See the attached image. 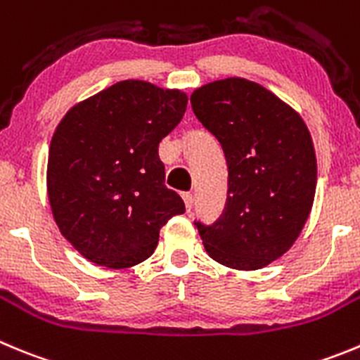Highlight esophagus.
<instances>
[{
	"instance_id": "1",
	"label": "esophagus",
	"mask_w": 360,
	"mask_h": 360,
	"mask_svg": "<svg viewBox=\"0 0 360 360\" xmlns=\"http://www.w3.org/2000/svg\"><path fill=\"white\" fill-rule=\"evenodd\" d=\"M183 200H184V206H186V210L191 211V207H193V195H191L190 191L183 193Z\"/></svg>"
}]
</instances>
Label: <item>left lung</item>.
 <instances>
[{"mask_svg":"<svg viewBox=\"0 0 360 360\" xmlns=\"http://www.w3.org/2000/svg\"><path fill=\"white\" fill-rule=\"evenodd\" d=\"M191 110L226 154L220 218L195 221L211 259L259 270L286 254L311 213L316 154L302 117L264 86L227 78L200 86Z\"/></svg>","mask_w":360,"mask_h":360,"instance_id":"obj_1","label":"left lung"}]
</instances>
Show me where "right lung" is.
<instances>
[{
  "instance_id": "add662e5",
  "label": "right lung",
  "mask_w": 360,
  "mask_h": 360,
  "mask_svg": "<svg viewBox=\"0 0 360 360\" xmlns=\"http://www.w3.org/2000/svg\"><path fill=\"white\" fill-rule=\"evenodd\" d=\"M188 97L126 79L65 113L49 146L48 195L60 233L92 263L129 268L153 256L184 202L165 186L158 146Z\"/></svg>"
}]
</instances>
